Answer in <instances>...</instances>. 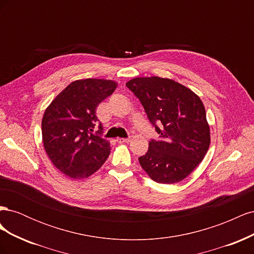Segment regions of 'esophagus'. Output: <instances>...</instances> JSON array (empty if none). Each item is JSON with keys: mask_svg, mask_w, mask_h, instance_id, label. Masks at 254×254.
<instances>
[{"mask_svg": "<svg viewBox=\"0 0 254 254\" xmlns=\"http://www.w3.org/2000/svg\"><path fill=\"white\" fill-rule=\"evenodd\" d=\"M130 141H131L130 137H127V139H125V137H118V139H117L118 143H128Z\"/></svg>", "mask_w": 254, "mask_h": 254, "instance_id": "34e87169", "label": "esophagus"}]
</instances>
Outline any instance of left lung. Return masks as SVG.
Wrapping results in <instances>:
<instances>
[{
    "label": "left lung",
    "instance_id": "1",
    "mask_svg": "<svg viewBox=\"0 0 254 254\" xmlns=\"http://www.w3.org/2000/svg\"><path fill=\"white\" fill-rule=\"evenodd\" d=\"M126 86L140 99L160 134V140H151L148 151L139 158L142 168L159 183L186 179L203 160L211 142L201 99L183 84L158 76L135 77Z\"/></svg>",
    "mask_w": 254,
    "mask_h": 254
}]
</instances>
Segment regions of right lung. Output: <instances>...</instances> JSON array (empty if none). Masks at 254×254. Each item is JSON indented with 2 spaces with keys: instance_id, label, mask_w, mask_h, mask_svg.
Returning a JSON list of instances; mask_svg holds the SVG:
<instances>
[{
  "instance_id": "right-lung-1",
  "label": "right lung",
  "mask_w": 254,
  "mask_h": 254,
  "mask_svg": "<svg viewBox=\"0 0 254 254\" xmlns=\"http://www.w3.org/2000/svg\"><path fill=\"white\" fill-rule=\"evenodd\" d=\"M117 87L118 82L110 79L75 80L44 111V149L57 170L72 179L88 178L110 155V143L92 131L98 121L97 106ZM102 130L99 124L98 131Z\"/></svg>"
}]
</instances>
